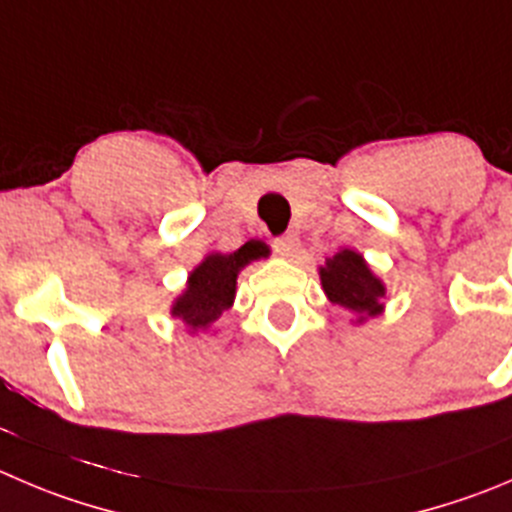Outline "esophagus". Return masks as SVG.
<instances>
[{
	"label": "esophagus",
	"mask_w": 512,
	"mask_h": 512,
	"mask_svg": "<svg viewBox=\"0 0 512 512\" xmlns=\"http://www.w3.org/2000/svg\"><path fill=\"white\" fill-rule=\"evenodd\" d=\"M274 251L279 253L281 259H294L296 253H299V238L294 236V233H286V236L276 238L274 241Z\"/></svg>",
	"instance_id": "1"
}]
</instances>
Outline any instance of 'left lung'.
<instances>
[{"instance_id":"8db88e82","label":"left lung","mask_w":512,"mask_h":512,"mask_svg":"<svg viewBox=\"0 0 512 512\" xmlns=\"http://www.w3.org/2000/svg\"><path fill=\"white\" fill-rule=\"evenodd\" d=\"M319 279L326 299L354 314V324H364L384 311L387 286L354 248H339L329 256L326 264L319 266Z\"/></svg>"}]
</instances>
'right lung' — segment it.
Wrapping results in <instances>:
<instances>
[{
    "label": "right lung",
    "instance_id": "1",
    "mask_svg": "<svg viewBox=\"0 0 512 512\" xmlns=\"http://www.w3.org/2000/svg\"><path fill=\"white\" fill-rule=\"evenodd\" d=\"M269 256V248L261 241L243 243L238 251L208 253L206 259L188 274L186 289L170 304V314L183 321L188 334L208 332L218 316L231 309L236 299V279L248 264Z\"/></svg>",
    "mask_w": 512,
    "mask_h": 512
}]
</instances>
